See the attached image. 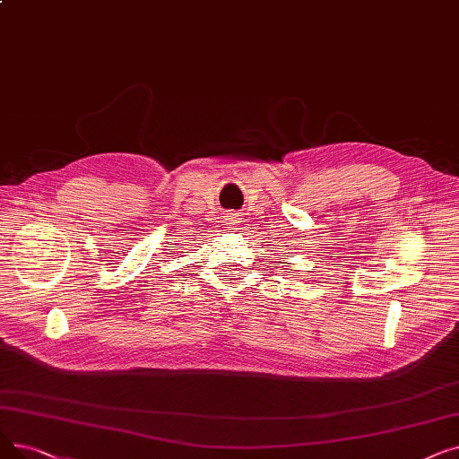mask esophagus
<instances>
[{
	"label": "esophagus",
	"mask_w": 459,
	"mask_h": 459,
	"mask_svg": "<svg viewBox=\"0 0 459 459\" xmlns=\"http://www.w3.org/2000/svg\"><path fill=\"white\" fill-rule=\"evenodd\" d=\"M229 225H232V217H229Z\"/></svg>",
	"instance_id": "esophagus-1"
}]
</instances>
